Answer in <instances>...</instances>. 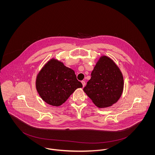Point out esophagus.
<instances>
[{
	"mask_svg": "<svg viewBox=\"0 0 155 155\" xmlns=\"http://www.w3.org/2000/svg\"><path fill=\"white\" fill-rule=\"evenodd\" d=\"M81 83L83 84V86L84 87L85 86V82L84 81H81Z\"/></svg>",
	"mask_w": 155,
	"mask_h": 155,
	"instance_id": "1",
	"label": "esophagus"
}]
</instances>
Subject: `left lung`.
<instances>
[{"mask_svg":"<svg viewBox=\"0 0 155 155\" xmlns=\"http://www.w3.org/2000/svg\"><path fill=\"white\" fill-rule=\"evenodd\" d=\"M91 75L83 90L95 106L104 108L116 103L122 94L124 80L121 72L114 61L107 56H102Z\"/></svg>","mask_w":155,"mask_h":155,"instance_id":"8db88e82","label":"left lung"}]
</instances>
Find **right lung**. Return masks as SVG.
I'll use <instances>...</instances> for the list:
<instances>
[{"instance_id":"add662e5","label":"right lung","mask_w":155,"mask_h":155,"mask_svg":"<svg viewBox=\"0 0 155 155\" xmlns=\"http://www.w3.org/2000/svg\"><path fill=\"white\" fill-rule=\"evenodd\" d=\"M75 72L62 62L51 59L38 73L36 88L42 99L51 106H60L74 91L82 88Z\"/></svg>"}]
</instances>
